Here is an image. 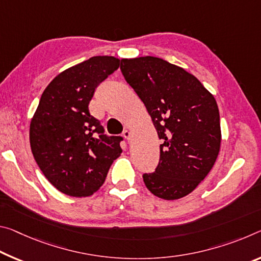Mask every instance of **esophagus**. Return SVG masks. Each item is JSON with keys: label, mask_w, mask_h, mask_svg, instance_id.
<instances>
[{"label": "esophagus", "mask_w": 261, "mask_h": 261, "mask_svg": "<svg viewBox=\"0 0 261 261\" xmlns=\"http://www.w3.org/2000/svg\"><path fill=\"white\" fill-rule=\"evenodd\" d=\"M122 135H123V137L127 140V142H130L131 140V131L130 130H124Z\"/></svg>", "instance_id": "obj_1"}]
</instances>
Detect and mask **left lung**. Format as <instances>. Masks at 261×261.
I'll use <instances>...</instances> for the list:
<instances>
[{
	"label": "left lung",
	"mask_w": 261,
	"mask_h": 261,
	"mask_svg": "<svg viewBox=\"0 0 261 261\" xmlns=\"http://www.w3.org/2000/svg\"><path fill=\"white\" fill-rule=\"evenodd\" d=\"M121 71L164 142L158 166L143 175L144 184L164 200L188 195L212 171L220 153L216 100L193 74L161 58L122 59Z\"/></svg>",
	"instance_id": "left-lung-1"
}]
</instances>
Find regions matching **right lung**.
Segmentation results:
<instances>
[{
	"label": "right lung",
	"instance_id": "obj_1",
	"mask_svg": "<svg viewBox=\"0 0 261 261\" xmlns=\"http://www.w3.org/2000/svg\"><path fill=\"white\" fill-rule=\"evenodd\" d=\"M119 67V59L92 57L53 79L30 123V145L45 177L73 197L93 195L122 153L119 136L105 135L89 114L96 87Z\"/></svg>",
	"mask_w": 261,
	"mask_h": 261
}]
</instances>
